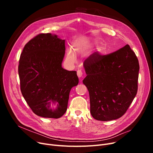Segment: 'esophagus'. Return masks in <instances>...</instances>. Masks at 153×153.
<instances>
[{"mask_svg":"<svg viewBox=\"0 0 153 153\" xmlns=\"http://www.w3.org/2000/svg\"><path fill=\"white\" fill-rule=\"evenodd\" d=\"M77 76L79 77H81L82 76V74H83V72L81 70H77Z\"/></svg>","mask_w":153,"mask_h":153,"instance_id":"1","label":"esophagus"}]
</instances>
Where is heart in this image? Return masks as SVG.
Segmentation results:
<instances>
[{
    "label": "heart",
    "instance_id": "1",
    "mask_svg": "<svg viewBox=\"0 0 153 153\" xmlns=\"http://www.w3.org/2000/svg\"><path fill=\"white\" fill-rule=\"evenodd\" d=\"M77 45H76L75 47H77ZM67 58L69 60H70L71 61H75V57H74V55L71 50H69L67 54Z\"/></svg>",
    "mask_w": 153,
    "mask_h": 153
}]
</instances>
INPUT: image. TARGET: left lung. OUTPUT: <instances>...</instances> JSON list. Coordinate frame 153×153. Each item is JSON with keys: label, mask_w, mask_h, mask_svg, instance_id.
<instances>
[{"label": "left lung", "mask_w": 153, "mask_h": 153, "mask_svg": "<svg viewBox=\"0 0 153 153\" xmlns=\"http://www.w3.org/2000/svg\"><path fill=\"white\" fill-rule=\"evenodd\" d=\"M84 67L87 76L82 82L89 93L93 118L110 121L122 117L138 91L140 65L130 46L105 55L96 51Z\"/></svg>", "instance_id": "left-lung-1"}]
</instances>
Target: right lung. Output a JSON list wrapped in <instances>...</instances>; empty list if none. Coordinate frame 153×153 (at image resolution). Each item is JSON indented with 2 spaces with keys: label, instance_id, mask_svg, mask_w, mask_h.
I'll list each match as a JSON object with an SVG mask.
<instances>
[{
  "label": "right lung",
  "instance_id": "right-lung-1",
  "mask_svg": "<svg viewBox=\"0 0 153 153\" xmlns=\"http://www.w3.org/2000/svg\"><path fill=\"white\" fill-rule=\"evenodd\" d=\"M65 40L51 33H40L25 45L20 54L19 75L20 90L33 113L58 118L66 113L69 92L78 84L77 72L62 68ZM51 102L58 108H49Z\"/></svg>",
  "mask_w": 153,
  "mask_h": 153
}]
</instances>
